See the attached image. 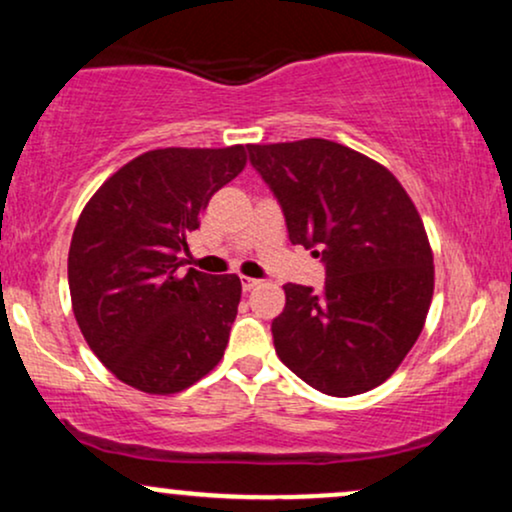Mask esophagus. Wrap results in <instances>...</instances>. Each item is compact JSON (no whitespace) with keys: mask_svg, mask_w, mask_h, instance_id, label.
I'll return each instance as SVG.
<instances>
[{"mask_svg":"<svg viewBox=\"0 0 512 512\" xmlns=\"http://www.w3.org/2000/svg\"><path fill=\"white\" fill-rule=\"evenodd\" d=\"M257 284H260V281L252 279V276H240V286H243V291H252Z\"/></svg>","mask_w":512,"mask_h":512,"instance_id":"1","label":"esophagus"}]
</instances>
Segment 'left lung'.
<instances>
[{
    "instance_id": "8db88e82",
    "label": "left lung",
    "mask_w": 512,
    "mask_h": 512,
    "mask_svg": "<svg viewBox=\"0 0 512 512\" xmlns=\"http://www.w3.org/2000/svg\"><path fill=\"white\" fill-rule=\"evenodd\" d=\"M293 245L325 264V289L286 284L272 322L276 356L332 397L373 390L424 330L433 255L424 223L390 170L327 139L250 144Z\"/></svg>"
}]
</instances>
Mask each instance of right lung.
Returning <instances> with one entry per match:
<instances>
[{
    "mask_svg": "<svg viewBox=\"0 0 512 512\" xmlns=\"http://www.w3.org/2000/svg\"><path fill=\"white\" fill-rule=\"evenodd\" d=\"M243 146L146 151L103 182L69 245V293L91 351L122 383L173 395L221 361L240 279L185 272L187 236L245 168Z\"/></svg>",
    "mask_w": 512,
    "mask_h": 512,
    "instance_id": "1",
    "label": "right lung"
}]
</instances>
